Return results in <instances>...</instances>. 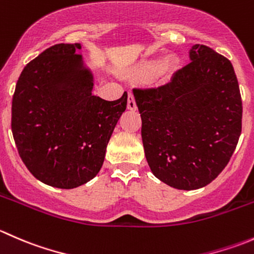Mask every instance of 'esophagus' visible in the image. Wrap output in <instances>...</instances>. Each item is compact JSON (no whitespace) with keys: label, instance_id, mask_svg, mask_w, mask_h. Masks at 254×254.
I'll return each mask as SVG.
<instances>
[{"label":"esophagus","instance_id":"1","mask_svg":"<svg viewBox=\"0 0 254 254\" xmlns=\"http://www.w3.org/2000/svg\"><path fill=\"white\" fill-rule=\"evenodd\" d=\"M136 102H135V98H134V94L131 93V92H129L127 93V109H130V111H136Z\"/></svg>","mask_w":254,"mask_h":254}]
</instances>
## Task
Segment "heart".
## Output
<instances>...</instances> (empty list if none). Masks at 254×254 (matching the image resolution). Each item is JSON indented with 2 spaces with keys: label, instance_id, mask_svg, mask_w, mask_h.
<instances>
[{
  "label": "heart",
  "instance_id": "heart-1",
  "mask_svg": "<svg viewBox=\"0 0 254 254\" xmlns=\"http://www.w3.org/2000/svg\"><path fill=\"white\" fill-rule=\"evenodd\" d=\"M177 65H178V60H177V58H175V56H170L167 60H165L162 64H161L160 72L170 73L171 71L175 70V68L177 67ZM157 70H158L157 63H145L141 67H140L141 73H143V75H146V76L153 75V73H155Z\"/></svg>",
  "mask_w": 254,
  "mask_h": 254
}]
</instances>
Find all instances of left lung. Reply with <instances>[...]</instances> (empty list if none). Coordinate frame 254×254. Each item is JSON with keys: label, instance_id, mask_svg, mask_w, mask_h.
Masks as SVG:
<instances>
[{"label": "left lung", "instance_id": "obj_1", "mask_svg": "<svg viewBox=\"0 0 254 254\" xmlns=\"http://www.w3.org/2000/svg\"><path fill=\"white\" fill-rule=\"evenodd\" d=\"M190 63L166 84L134 88L146 160L160 181L193 190L229 163L242 129V101L231 61L194 45Z\"/></svg>", "mask_w": 254, "mask_h": 254}]
</instances>
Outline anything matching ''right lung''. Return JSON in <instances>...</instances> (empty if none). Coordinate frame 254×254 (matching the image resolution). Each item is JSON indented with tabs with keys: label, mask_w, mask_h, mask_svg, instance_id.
I'll return each instance as SVG.
<instances>
[{
	"label": "right lung",
	"mask_w": 254,
	"mask_h": 254,
	"mask_svg": "<svg viewBox=\"0 0 254 254\" xmlns=\"http://www.w3.org/2000/svg\"><path fill=\"white\" fill-rule=\"evenodd\" d=\"M79 49L75 43L43 51L23 68L12 99V132L23 163L40 182L61 189L98 175L127 103V92L112 102L92 94L93 76Z\"/></svg>",
	"instance_id": "add662e5"
}]
</instances>
